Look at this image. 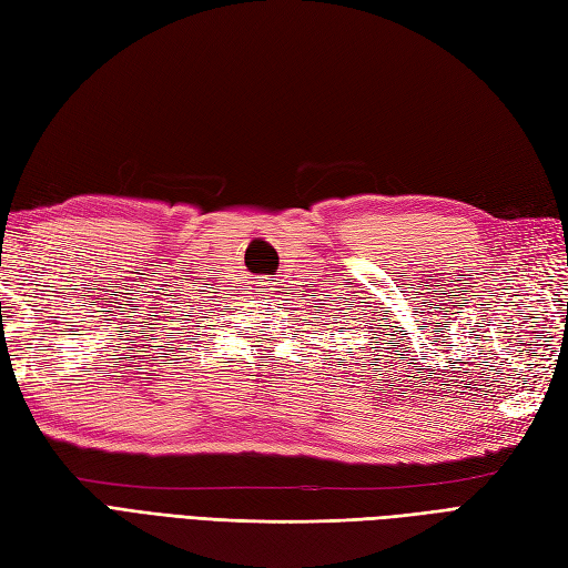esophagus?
<instances>
[{
  "label": "esophagus",
  "instance_id": "obj_1",
  "mask_svg": "<svg viewBox=\"0 0 568 568\" xmlns=\"http://www.w3.org/2000/svg\"><path fill=\"white\" fill-rule=\"evenodd\" d=\"M262 286H265V292H267V294L276 292V288H274V286H276V282H272V280H265V282H262Z\"/></svg>",
  "mask_w": 568,
  "mask_h": 568
}]
</instances>
